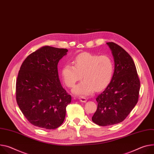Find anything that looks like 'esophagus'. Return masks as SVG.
<instances>
[{
  "mask_svg": "<svg viewBox=\"0 0 154 154\" xmlns=\"http://www.w3.org/2000/svg\"><path fill=\"white\" fill-rule=\"evenodd\" d=\"M79 100L81 103H86L87 101V100L86 98H85V97H79Z\"/></svg>",
  "mask_w": 154,
  "mask_h": 154,
  "instance_id": "esophagus-1",
  "label": "esophagus"
}]
</instances>
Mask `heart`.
I'll return each instance as SVG.
<instances>
[{
    "label": "heart",
    "instance_id": "b5f03b06",
    "mask_svg": "<svg viewBox=\"0 0 154 154\" xmlns=\"http://www.w3.org/2000/svg\"><path fill=\"white\" fill-rule=\"evenodd\" d=\"M74 66L67 64L61 69V76L65 84L72 87L82 77L84 79L72 90L77 96H85L95 90L104 89L110 83L114 72V63L107 55L89 53L79 54L74 58Z\"/></svg>",
    "mask_w": 154,
    "mask_h": 154
}]
</instances>
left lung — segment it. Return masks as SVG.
Returning <instances> with one entry per match:
<instances>
[{
  "instance_id": "left-lung-1",
  "label": "left lung",
  "mask_w": 154,
  "mask_h": 154,
  "mask_svg": "<svg viewBox=\"0 0 154 154\" xmlns=\"http://www.w3.org/2000/svg\"><path fill=\"white\" fill-rule=\"evenodd\" d=\"M114 60V72L109 84L96 97L97 107L92 121L100 126L122 122L137 103L140 89L134 63L121 47L107 42Z\"/></svg>"
}]
</instances>
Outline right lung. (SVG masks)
I'll use <instances>...</instances> for the list:
<instances>
[{
  "label": "right lung",
  "mask_w": 154,
  "mask_h": 154,
  "mask_svg": "<svg viewBox=\"0 0 154 154\" xmlns=\"http://www.w3.org/2000/svg\"><path fill=\"white\" fill-rule=\"evenodd\" d=\"M68 50L45 46L23 61L16 83V98L22 113L37 127L53 130L63 123L71 102L60 82L58 64Z\"/></svg>",
  "instance_id": "1"
}]
</instances>
